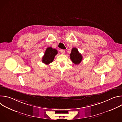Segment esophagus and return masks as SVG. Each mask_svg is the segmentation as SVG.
Masks as SVG:
<instances>
[{
	"mask_svg": "<svg viewBox=\"0 0 122 122\" xmlns=\"http://www.w3.org/2000/svg\"><path fill=\"white\" fill-rule=\"evenodd\" d=\"M60 52H61V53L62 54H64L65 53V50H61Z\"/></svg>",
	"mask_w": 122,
	"mask_h": 122,
	"instance_id": "1",
	"label": "esophagus"
}]
</instances>
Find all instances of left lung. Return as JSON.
<instances>
[{
	"mask_svg": "<svg viewBox=\"0 0 122 122\" xmlns=\"http://www.w3.org/2000/svg\"><path fill=\"white\" fill-rule=\"evenodd\" d=\"M70 58L72 62L76 65L79 64L82 59L81 55L79 53L76 48H73L71 50V53L70 54Z\"/></svg>",
	"mask_w": 122,
	"mask_h": 122,
	"instance_id": "8db88e82",
	"label": "left lung"
}]
</instances>
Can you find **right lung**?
Masks as SVG:
<instances>
[{"mask_svg": "<svg viewBox=\"0 0 122 122\" xmlns=\"http://www.w3.org/2000/svg\"><path fill=\"white\" fill-rule=\"evenodd\" d=\"M57 53V51L56 49L51 47L47 48L42 57V62L46 65H49L54 61L55 57Z\"/></svg>", "mask_w": 122, "mask_h": 122, "instance_id": "add662e5", "label": "right lung"}]
</instances>
